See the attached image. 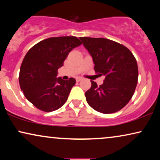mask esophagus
<instances>
[{"label":"esophagus","instance_id":"34e87169","mask_svg":"<svg viewBox=\"0 0 160 160\" xmlns=\"http://www.w3.org/2000/svg\"><path fill=\"white\" fill-rule=\"evenodd\" d=\"M82 78H81V77L76 78V82H79L80 81H82Z\"/></svg>","mask_w":160,"mask_h":160}]
</instances>
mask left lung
<instances>
[{
    "label": "left lung",
    "instance_id": "8db88e82",
    "mask_svg": "<svg viewBox=\"0 0 160 160\" xmlns=\"http://www.w3.org/2000/svg\"><path fill=\"white\" fill-rule=\"evenodd\" d=\"M80 39L93 59L95 71L105 76L99 87L91 81V88L85 92L87 102L98 112H117L128 103L136 88L138 68L134 55L124 45L109 39Z\"/></svg>",
    "mask_w": 160,
    "mask_h": 160
}]
</instances>
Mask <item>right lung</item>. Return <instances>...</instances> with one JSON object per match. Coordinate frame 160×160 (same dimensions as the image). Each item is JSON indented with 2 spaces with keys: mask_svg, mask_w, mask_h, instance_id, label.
<instances>
[{
  "mask_svg": "<svg viewBox=\"0 0 160 160\" xmlns=\"http://www.w3.org/2000/svg\"><path fill=\"white\" fill-rule=\"evenodd\" d=\"M75 36L52 37L30 48L23 59L19 82L25 98L45 112L58 110L66 102L73 78L62 80L57 78L69 52L82 44Z\"/></svg>",
  "mask_w": 160,
  "mask_h": 160,
  "instance_id": "add662e5",
  "label": "right lung"
}]
</instances>
